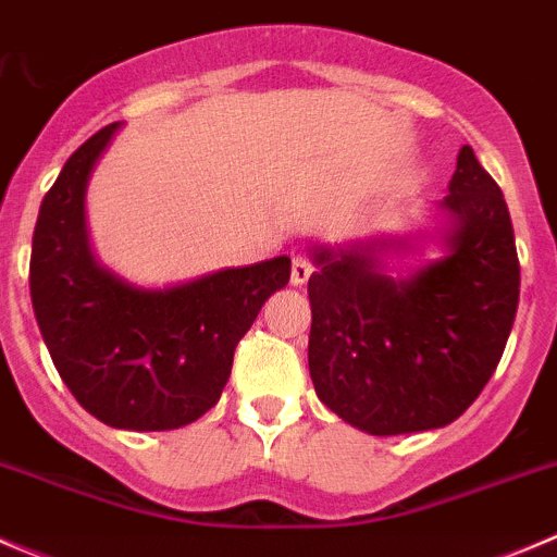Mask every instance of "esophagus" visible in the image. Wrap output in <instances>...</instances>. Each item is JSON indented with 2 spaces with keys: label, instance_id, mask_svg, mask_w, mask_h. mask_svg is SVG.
<instances>
[{
  "label": "esophagus",
  "instance_id": "34e87169",
  "mask_svg": "<svg viewBox=\"0 0 557 557\" xmlns=\"http://www.w3.org/2000/svg\"><path fill=\"white\" fill-rule=\"evenodd\" d=\"M311 271L313 268L306 257H295V260H292V284L302 286L308 278H311Z\"/></svg>",
  "mask_w": 557,
  "mask_h": 557
}]
</instances>
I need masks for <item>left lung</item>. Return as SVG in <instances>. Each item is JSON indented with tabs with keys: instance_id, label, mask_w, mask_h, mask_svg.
<instances>
[{
	"instance_id": "1",
	"label": "left lung",
	"mask_w": 557,
	"mask_h": 557,
	"mask_svg": "<svg viewBox=\"0 0 557 557\" xmlns=\"http://www.w3.org/2000/svg\"><path fill=\"white\" fill-rule=\"evenodd\" d=\"M447 257L389 276L409 240L317 246L308 278V371L330 411L371 436L444 428L493 376L520 300L509 208L463 146L449 195Z\"/></svg>"
}]
</instances>
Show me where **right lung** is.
<instances>
[{
  "label": "right lung",
  "mask_w": 557,
  "mask_h": 557,
  "mask_svg": "<svg viewBox=\"0 0 557 557\" xmlns=\"http://www.w3.org/2000/svg\"><path fill=\"white\" fill-rule=\"evenodd\" d=\"M119 121L91 135L42 197L29 289L59 376L99 422L175 431L216 406L238 341L289 284V257L224 268L168 289L126 284L91 255L86 186Z\"/></svg>",
  "instance_id": "add662e5"
}]
</instances>
